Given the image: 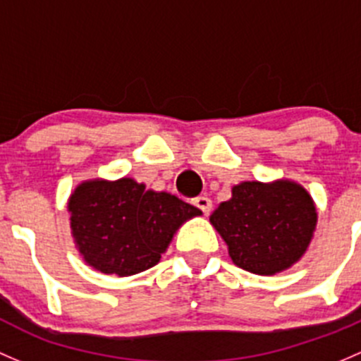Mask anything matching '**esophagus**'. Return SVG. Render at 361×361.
Here are the masks:
<instances>
[{
    "label": "esophagus",
    "instance_id": "obj_1",
    "mask_svg": "<svg viewBox=\"0 0 361 361\" xmlns=\"http://www.w3.org/2000/svg\"><path fill=\"white\" fill-rule=\"evenodd\" d=\"M195 207H198L203 214L208 215L212 212V200L207 198V196H198L195 200Z\"/></svg>",
    "mask_w": 361,
    "mask_h": 361
}]
</instances>
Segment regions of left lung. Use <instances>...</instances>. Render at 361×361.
<instances>
[{
	"mask_svg": "<svg viewBox=\"0 0 361 361\" xmlns=\"http://www.w3.org/2000/svg\"><path fill=\"white\" fill-rule=\"evenodd\" d=\"M317 205L297 182L245 180L210 215L231 261L254 274H271L300 261L317 229Z\"/></svg>",
	"mask_w": 361,
	"mask_h": 361,
	"instance_id": "1",
	"label": "left lung"
}]
</instances>
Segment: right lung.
<instances>
[{"mask_svg":"<svg viewBox=\"0 0 361 361\" xmlns=\"http://www.w3.org/2000/svg\"><path fill=\"white\" fill-rule=\"evenodd\" d=\"M71 235L95 271L132 276L156 266L173 235L202 210L165 191L146 189L132 177L90 179L68 202Z\"/></svg>","mask_w":361,"mask_h":361,"instance_id":"right-lung-1","label":"right lung"}]
</instances>
